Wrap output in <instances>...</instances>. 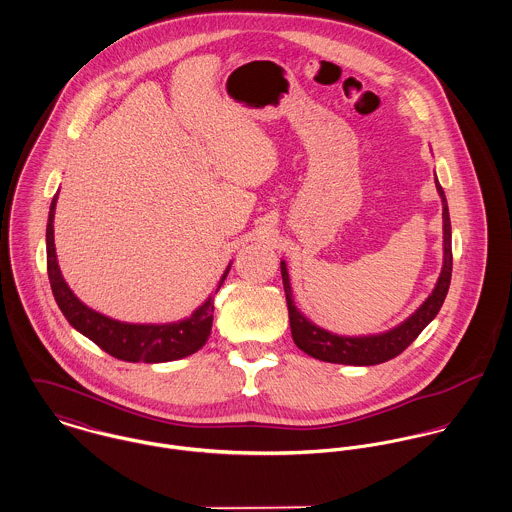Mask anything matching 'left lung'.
<instances>
[{"instance_id": "obj_1", "label": "left lung", "mask_w": 512, "mask_h": 512, "mask_svg": "<svg viewBox=\"0 0 512 512\" xmlns=\"http://www.w3.org/2000/svg\"><path fill=\"white\" fill-rule=\"evenodd\" d=\"M438 194L442 198V208H444V267L442 275L438 279L436 288L432 294L426 298V302L408 318L404 320L398 328L379 334V336H363V338H345V336H336L332 332H326L312 322H308L294 306L292 302V292H290V283H288V273L286 265L281 263V273H283L284 294H286V306H288V320H290V332L292 340L302 349L304 353L328 361V363H343V365H379L385 363L393 357L400 355L412 341L420 336V332L436 318L440 312L450 281H452V224H450V210L446 202L444 188L440 182H436Z\"/></svg>"}]
</instances>
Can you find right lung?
I'll return each instance as SVG.
<instances>
[{"instance_id": "obj_1", "label": "right lung", "mask_w": 512, "mask_h": 512, "mask_svg": "<svg viewBox=\"0 0 512 512\" xmlns=\"http://www.w3.org/2000/svg\"><path fill=\"white\" fill-rule=\"evenodd\" d=\"M55 206H57V196L51 202L49 224H47V271H49V281H51L58 308L62 310L64 318L70 322L72 328H76L80 334L90 338L112 357H117L121 361H131V363H139V361L163 363V361L182 359L198 351L208 341V336L212 332V320H214L212 296L188 320H182L178 324H165V326L123 324L84 306L72 294L68 284L64 283L58 269L55 233H53ZM228 271L224 273L222 281L218 284V290L226 281Z\"/></svg>"}]
</instances>
